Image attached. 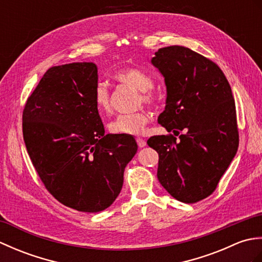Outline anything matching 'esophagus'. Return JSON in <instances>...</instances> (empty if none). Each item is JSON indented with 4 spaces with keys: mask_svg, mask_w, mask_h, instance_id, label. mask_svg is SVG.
<instances>
[{
    "mask_svg": "<svg viewBox=\"0 0 262 262\" xmlns=\"http://www.w3.org/2000/svg\"><path fill=\"white\" fill-rule=\"evenodd\" d=\"M136 142H137V145L140 146V147H144V146L146 145V141L143 140V138H141V137H137L136 138Z\"/></svg>",
    "mask_w": 262,
    "mask_h": 262,
    "instance_id": "34e87169",
    "label": "esophagus"
}]
</instances>
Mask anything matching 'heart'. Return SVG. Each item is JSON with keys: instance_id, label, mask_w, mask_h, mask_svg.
I'll use <instances>...</instances> for the list:
<instances>
[{"instance_id": "b5f03b06", "label": "heart", "mask_w": 262, "mask_h": 262, "mask_svg": "<svg viewBox=\"0 0 262 262\" xmlns=\"http://www.w3.org/2000/svg\"><path fill=\"white\" fill-rule=\"evenodd\" d=\"M115 77L122 84L140 91V103L154 107L158 103V96L153 91L154 82L145 72L136 68H126L117 71ZM94 103L101 115L109 114L111 110L110 92L107 84L100 82L94 90ZM149 121V115L145 110L132 114H121L109 124V130L117 135H142Z\"/></svg>"}]
</instances>
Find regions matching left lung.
I'll return each mask as SVG.
<instances>
[{"label": "left lung", "mask_w": 262, "mask_h": 262, "mask_svg": "<svg viewBox=\"0 0 262 262\" xmlns=\"http://www.w3.org/2000/svg\"><path fill=\"white\" fill-rule=\"evenodd\" d=\"M152 64L166 85L158 121L174 134L147 141L159 154L158 179L179 202L197 203L214 192L238 147L230 83L213 60L183 46L160 48Z\"/></svg>", "instance_id": "8db88e82"}]
</instances>
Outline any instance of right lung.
Masks as SVG:
<instances>
[{
  "label": "right lung",
  "instance_id": "obj_1",
  "mask_svg": "<svg viewBox=\"0 0 262 262\" xmlns=\"http://www.w3.org/2000/svg\"><path fill=\"white\" fill-rule=\"evenodd\" d=\"M98 69L72 63L49 69L22 113L28 154L52 196L70 208L98 213L115 202L137 152L129 135H104L94 103Z\"/></svg>",
  "mask_w": 262,
  "mask_h": 262
}]
</instances>
